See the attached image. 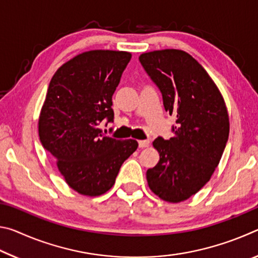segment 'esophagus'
I'll return each instance as SVG.
<instances>
[{
  "instance_id": "esophagus-1",
  "label": "esophagus",
  "mask_w": 258,
  "mask_h": 258,
  "mask_svg": "<svg viewBox=\"0 0 258 258\" xmlns=\"http://www.w3.org/2000/svg\"><path fill=\"white\" fill-rule=\"evenodd\" d=\"M149 145H150L149 140H141V141H139V148H146Z\"/></svg>"
}]
</instances>
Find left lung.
I'll list each match as a JSON object with an SVG mask.
<instances>
[{
    "label": "left lung",
    "instance_id": "8db88e82",
    "mask_svg": "<svg viewBox=\"0 0 258 258\" xmlns=\"http://www.w3.org/2000/svg\"><path fill=\"white\" fill-rule=\"evenodd\" d=\"M139 60L165 110L176 118L173 138L154 141L160 159L147 171L148 184L165 202L180 203L197 194L220 163L229 139L228 111L215 83L186 52H148Z\"/></svg>",
    "mask_w": 258,
    "mask_h": 258
}]
</instances>
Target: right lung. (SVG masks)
Masks as SVG:
<instances>
[{"instance_id":"add662e5","label":"right lung","mask_w":258,"mask_h":258,"mask_svg":"<svg viewBox=\"0 0 258 258\" xmlns=\"http://www.w3.org/2000/svg\"><path fill=\"white\" fill-rule=\"evenodd\" d=\"M128 52H84L52 77L43 104L38 134L56 160L67 184L95 197L107 192L124 161L137 150L135 140H116L99 128L113 121L112 94L131 60Z\"/></svg>"}]
</instances>
